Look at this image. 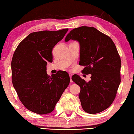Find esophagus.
Returning a JSON list of instances; mask_svg holds the SVG:
<instances>
[{"instance_id":"obj_1","label":"esophagus","mask_w":134,"mask_h":134,"mask_svg":"<svg viewBox=\"0 0 134 134\" xmlns=\"http://www.w3.org/2000/svg\"><path fill=\"white\" fill-rule=\"evenodd\" d=\"M69 75H70V82H72L73 81H72V80H71V76H72V74L70 73Z\"/></svg>"}]
</instances>
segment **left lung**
<instances>
[{
    "instance_id": "left-lung-1",
    "label": "left lung",
    "mask_w": 134,
    "mask_h": 134,
    "mask_svg": "<svg viewBox=\"0 0 134 134\" xmlns=\"http://www.w3.org/2000/svg\"><path fill=\"white\" fill-rule=\"evenodd\" d=\"M76 40L80 44L82 72L90 74L88 82L74 75L72 81L81 87L79 97L86 113L94 114L105 110L113 102L121 82V59L113 41L95 27L75 28L65 38Z\"/></svg>"
}]
</instances>
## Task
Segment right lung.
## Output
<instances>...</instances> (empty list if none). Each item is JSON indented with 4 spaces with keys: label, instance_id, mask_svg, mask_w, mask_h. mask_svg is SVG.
I'll return each mask as SVG.
<instances>
[{
    "label": "right lung",
    "instance_id": "add662e5",
    "mask_svg": "<svg viewBox=\"0 0 134 134\" xmlns=\"http://www.w3.org/2000/svg\"><path fill=\"white\" fill-rule=\"evenodd\" d=\"M69 29L31 33L21 41L11 61L13 85L20 100L33 113L47 114L55 107L70 83L65 71L50 76L47 62H52V49Z\"/></svg>",
    "mask_w": 134,
    "mask_h": 134
}]
</instances>
